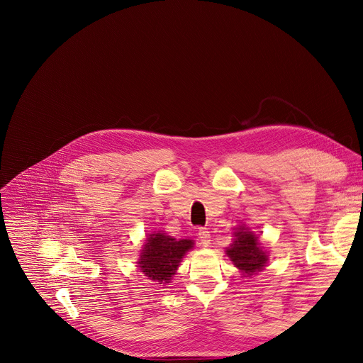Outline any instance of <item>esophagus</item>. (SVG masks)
I'll list each match as a JSON object with an SVG mask.
<instances>
[{
    "label": "esophagus",
    "instance_id": "1",
    "mask_svg": "<svg viewBox=\"0 0 363 363\" xmlns=\"http://www.w3.org/2000/svg\"><path fill=\"white\" fill-rule=\"evenodd\" d=\"M199 240H200V242L204 245V247H207L208 244H211V233H208V230L207 228H199Z\"/></svg>",
    "mask_w": 363,
    "mask_h": 363
}]
</instances>
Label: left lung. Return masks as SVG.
Listing matches in <instances>:
<instances>
[{
  "label": "left lung",
  "instance_id": "8db88e82",
  "mask_svg": "<svg viewBox=\"0 0 363 363\" xmlns=\"http://www.w3.org/2000/svg\"><path fill=\"white\" fill-rule=\"evenodd\" d=\"M226 255L231 257L237 268L247 275H253L266 263V256L259 249L257 238L244 228H240L235 233V240L228 247Z\"/></svg>",
  "mask_w": 363,
  "mask_h": 363
}]
</instances>
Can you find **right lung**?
I'll use <instances>...</instances> for the list:
<instances>
[{"label": "right lung", "instance_id": "right-lung-1", "mask_svg": "<svg viewBox=\"0 0 363 363\" xmlns=\"http://www.w3.org/2000/svg\"><path fill=\"white\" fill-rule=\"evenodd\" d=\"M191 240L172 238L164 234H151L147 240L140 259L141 271L151 279L159 281V284L169 282L182 256L193 247Z\"/></svg>", "mask_w": 363, "mask_h": 363}]
</instances>
